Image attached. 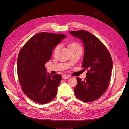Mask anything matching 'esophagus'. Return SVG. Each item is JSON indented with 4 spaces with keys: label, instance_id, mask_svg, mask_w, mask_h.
Masks as SVG:
<instances>
[{
    "label": "esophagus",
    "instance_id": "1",
    "mask_svg": "<svg viewBox=\"0 0 129 129\" xmlns=\"http://www.w3.org/2000/svg\"><path fill=\"white\" fill-rule=\"evenodd\" d=\"M70 76L68 75H66V74H63V75H62V77L64 79H68L69 78H70Z\"/></svg>",
    "mask_w": 129,
    "mask_h": 129
}]
</instances>
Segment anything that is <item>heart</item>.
Returning <instances> with one entry per match:
<instances>
[{
    "instance_id": "b5f03b06",
    "label": "heart",
    "mask_w": 129,
    "mask_h": 129,
    "mask_svg": "<svg viewBox=\"0 0 129 129\" xmlns=\"http://www.w3.org/2000/svg\"><path fill=\"white\" fill-rule=\"evenodd\" d=\"M69 46H70V49H76V48H79V47H80V45L77 43H71L69 45ZM60 45H57L55 49H54V52L55 54L57 53L58 52V51H59V49L60 48Z\"/></svg>"
}]
</instances>
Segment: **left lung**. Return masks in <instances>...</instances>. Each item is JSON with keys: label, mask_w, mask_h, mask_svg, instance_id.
<instances>
[{"label": "left lung", "mask_w": 129, "mask_h": 129, "mask_svg": "<svg viewBox=\"0 0 129 129\" xmlns=\"http://www.w3.org/2000/svg\"><path fill=\"white\" fill-rule=\"evenodd\" d=\"M69 33L84 43L82 66L88 70L84 80L77 77L74 93L84 102H91L100 98L107 89L113 67L112 58L103 43L91 33L84 30Z\"/></svg>", "instance_id": "1"}]
</instances>
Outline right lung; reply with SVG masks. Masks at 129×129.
Masks as SVG:
<instances>
[{
	"mask_svg": "<svg viewBox=\"0 0 129 129\" xmlns=\"http://www.w3.org/2000/svg\"><path fill=\"white\" fill-rule=\"evenodd\" d=\"M66 36L41 32L33 36L19 52L17 71L25 95L35 102L46 104L57 94L62 76L47 74L45 64L51 58L55 46Z\"/></svg>",
	"mask_w": 129,
	"mask_h": 129,
	"instance_id": "obj_1",
	"label": "right lung"
}]
</instances>
